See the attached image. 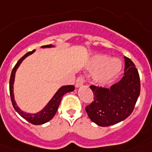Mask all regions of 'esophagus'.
Wrapping results in <instances>:
<instances>
[{
	"mask_svg": "<svg viewBox=\"0 0 152 152\" xmlns=\"http://www.w3.org/2000/svg\"><path fill=\"white\" fill-rule=\"evenodd\" d=\"M84 78L81 77H78L76 79V82H75V87L76 88H79L80 86H82L84 84Z\"/></svg>",
	"mask_w": 152,
	"mask_h": 152,
	"instance_id": "obj_1",
	"label": "esophagus"
}]
</instances>
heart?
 Wrapping results in <instances>:
<instances>
[{"mask_svg":"<svg viewBox=\"0 0 152 152\" xmlns=\"http://www.w3.org/2000/svg\"><path fill=\"white\" fill-rule=\"evenodd\" d=\"M123 64L119 59L111 58L106 55H96L90 60L88 69L96 72L94 81L98 84L104 85L110 83L121 73Z\"/></svg>","mask_w":152,"mask_h":152,"instance_id":"heart-1","label":"heart"}]
</instances>
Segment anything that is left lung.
<instances>
[{
  "label": "left lung",
  "instance_id": "1",
  "mask_svg": "<svg viewBox=\"0 0 152 152\" xmlns=\"http://www.w3.org/2000/svg\"><path fill=\"white\" fill-rule=\"evenodd\" d=\"M125 58L123 78L110 88L91 85L92 103L86 107L90 119L100 126H110L123 121L132 113L140 94V77L131 59Z\"/></svg>",
  "mask_w": 152,
  "mask_h": 152
}]
</instances>
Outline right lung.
I'll return each mask as SVG.
<instances>
[{"label":"right lung","mask_w":152,"mask_h":152,"mask_svg":"<svg viewBox=\"0 0 152 152\" xmlns=\"http://www.w3.org/2000/svg\"><path fill=\"white\" fill-rule=\"evenodd\" d=\"M49 47H52V45H46L42 46V48H49ZM35 52V50H33L32 52H27L26 55H24L20 59L17 61V63L16 64V65L14 66V68H13L11 72V75H10V99H11L12 104H13V108L15 109V110L21 116H22L23 119H25L26 121L29 122L30 123L33 125H42L44 124V123L49 122V120L54 117V116L56 115V112L58 110V108L59 107L60 102L61 100V98L64 96L66 93L72 92L75 90V87L73 85H67L64 86V87H61L58 91L56 92V94L54 95V96L52 97V100L49 101V103L47 104L46 107L42 110L40 112L37 113L35 114H29L26 113L21 111V110L17 106L15 103V100H14V96H13V82H14V77H15V73L16 71H17V68L20 66V64H21V62L23 61V60L24 58H26L28 56L33 54V52Z\"/></svg>","instance_id":"right-lung-1"}]
</instances>
